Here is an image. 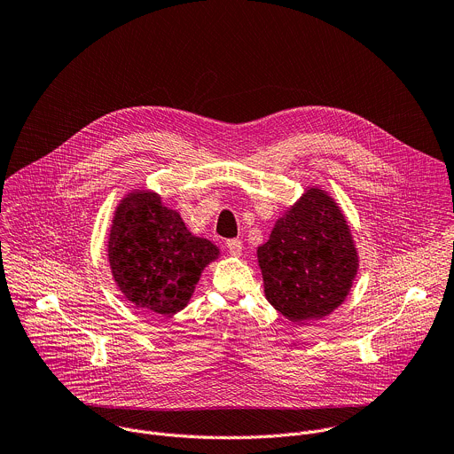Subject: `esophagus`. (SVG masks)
<instances>
[{"label": "esophagus", "instance_id": "obj_1", "mask_svg": "<svg viewBox=\"0 0 454 454\" xmlns=\"http://www.w3.org/2000/svg\"><path fill=\"white\" fill-rule=\"evenodd\" d=\"M226 247L230 251V254L239 256L242 253V240L240 239H230V240H226Z\"/></svg>", "mask_w": 454, "mask_h": 454}]
</instances>
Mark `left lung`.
Returning <instances> with one entry per match:
<instances>
[{"label":"left lung","instance_id":"1","mask_svg":"<svg viewBox=\"0 0 454 454\" xmlns=\"http://www.w3.org/2000/svg\"><path fill=\"white\" fill-rule=\"evenodd\" d=\"M256 253L268 301L294 323L340 307L359 262L341 210L319 188L303 193Z\"/></svg>","mask_w":454,"mask_h":454}]
</instances>
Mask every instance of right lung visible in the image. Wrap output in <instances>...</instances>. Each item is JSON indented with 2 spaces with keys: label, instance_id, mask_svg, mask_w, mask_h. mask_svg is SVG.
<instances>
[{
  "label": "right lung",
  "instance_id": "obj_1",
  "mask_svg": "<svg viewBox=\"0 0 454 454\" xmlns=\"http://www.w3.org/2000/svg\"><path fill=\"white\" fill-rule=\"evenodd\" d=\"M217 256V246L193 237L154 192L129 193L114 212L109 266L123 296L137 307L176 314Z\"/></svg>",
  "mask_w": 454,
  "mask_h": 454
}]
</instances>
